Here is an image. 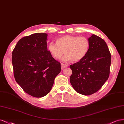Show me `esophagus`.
<instances>
[{"instance_id": "34e87169", "label": "esophagus", "mask_w": 124, "mask_h": 124, "mask_svg": "<svg viewBox=\"0 0 124 124\" xmlns=\"http://www.w3.org/2000/svg\"><path fill=\"white\" fill-rule=\"evenodd\" d=\"M61 70H63L64 68L68 66V65L67 64H63V63H61Z\"/></svg>"}]
</instances>
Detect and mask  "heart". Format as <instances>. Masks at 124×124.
<instances>
[{
  "label": "heart",
  "instance_id": "obj_1",
  "mask_svg": "<svg viewBox=\"0 0 124 124\" xmlns=\"http://www.w3.org/2000/svg\"><path fill=\"white\" fill-rule=\"evenodd\" d=\"M89 47L90 42L86 38L66 35L58 38L55 44L49 43L48 50L55 59H60L65 53L63 61L78 62L85 57Z\"/></svg>",
  "mask_w": 124,
  "mask_h": 124
}]
</instances>
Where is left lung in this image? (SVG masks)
<instances>
[{
	"instance_id": "obj_1",
	"label": "left lung",
	"mask_w": 124,
	"mask_h": 124,
	"mask_svg": "<svg viewBox=\"0 0 124 124\" xmlns=\"http://www.w3.org/2000/svg\"><path fill=\"white\" fill-rule=\"evenodd\" d=\"M90 47L81 60L70 66V82L74 90L84 95L98 91L109 77L111 54L105 41L95 34L89 39Z\"/></svg>"
}]
</instances>
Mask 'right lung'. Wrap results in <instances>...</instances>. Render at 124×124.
<instances>
[{"label": "right lung", "instance_id": "right-lung-1", "mask_svg": "<svg viewBox=\"0 0 124 124\" xmlns=\"http://www.w3.org/2000/svg\"><path fill=\"white\" fill-rule=\"evenodd\" d=\"M47 35L37 33L22 38L12 54L16 81L25 92L35 97L49 93L61 70V64L48 50Z\"/></svg>", "mask_w": 124, "mask_h": 124}]
</instances>
